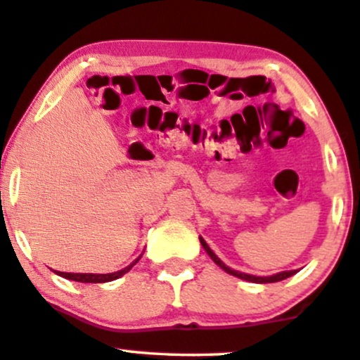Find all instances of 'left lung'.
Instances as JSON below:
<instances>
[{
    "label": "left lung",
    "instance_id": "left-lung-1",
    "mask_svg": "<svg viewBox=\"0 0 360 360\" xmlns=\"http://www.w3.org/2000/svg\"><path fill=\"white\" fill-rule=\"evenodd\" d=\"M199 240H201V244H202L204 251H206V252L209 254V257H211L212 261L216 262L217 266H219L222 271H226L227 274H231V276H236V277H239V279H244V281H249V282H256V284H267V282H279V281H282V279H288V277L294 276L295 272H297V271H284V272H279V274H274V276H269V277H261V276H251V274H244V272L234 271V269H231L229 266H226V264L222 262L221 259L217 257L216 254L212 252V249L209 248L207 243H206V240H204V239L201 238V236H199Z\"/></svg>",
    "mask_w": 360,
    "mask_h": 360
}]
</instances>
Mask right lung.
<instances>
[{
	"mask_svg": "<svg viewBox=\"0 0 360 360\" xmlns=\"http://www.w3.org/2000/svg\"><path fill=\"white\" fill-rule=\"evenodd\" d=\"M141 257V256H139ZM139 257L136 259V261L131 264V266L124 267V269L117 271V272H109V274H75V272H59V271H54L58 276L65 277V279H70V281H76V282H91V284H99V282H109V281H115L117 277L124 276L126 272L131 271V267L134 266L136 262L139 261Z\"/></svg>",
	"mask_w": 360,
	"mask_h": 360,
	"instance_id": "right-lung-1",
	"label": "right lung"
}]
</instances>
